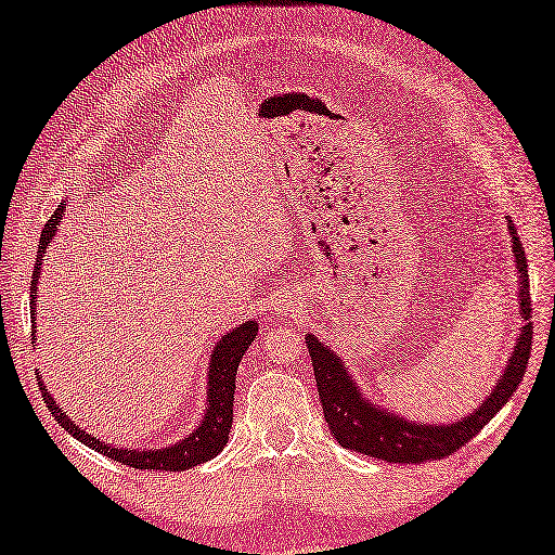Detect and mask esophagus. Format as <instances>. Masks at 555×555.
Instances as JSON below:
<instances>
[{
    "instance_id": "1",
    "label": "esophagus",
    "mask_w": 555,
    "mask_h": 555,
    "mask_svg": "<svg viewBox=\"0 0 555 555\" xmlns=\"http://www.w3.org/2000/svg\"><path fill=\"white\" fill-rule=\"evenodd\" d=\"M280 310H283V315H295V308L291 306V302H285V306L280 308Z\"/></svg>"
}]
</instances>
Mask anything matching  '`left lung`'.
<instances>
[{"instance_id":"left-lung-1","label":"left lung","mask_w":555,"mask_h":555,"mask_svg":"<svg viewBox=\"0 0 555 555\" xmlns=\"http://www.w3.org/2000/svg\"><path fill=\"white\" fill-rule=\"evenodd\" d=\"M507 227H511L513 260L515 272H518V315L522 318V328L515 338L511 356H507L503 376L498 378V384L492 386V391L475 412L450 424L409 422L399 412H391L378 401H371L351 371L346 369V361L331 346L321 344L313 333H308L306 344L310 361H313L318 397H321L323 416L328 422L331 435L336 437L338 444L384 462H412L414 465V462L442 460L465 447L507 404V399L522 382L530 359V344H533V325H530V310L533 308H530L528 293L526 249H522L511 219H507Z\"/></svg>"}]
</instances>
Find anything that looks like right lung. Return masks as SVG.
Returning a JSON list of instances; mask_svg holds the SVG:
<instances>
[{"mask_svg":"<svg viewBox=\"0 0 555 555\" xmlns=\"http://www.w3.org/2000/svg\"><path fill=\"white\" fill-rule=\"evenodd\" d=\"M65 207L60 204L55 209V215L50 217V222L44 224L42 237H40V247H37V262L33 270V302H29V310H33V318H37V283H40V272H42V257L48 253L50 242L55 240L57 234V224L63 219ZM257 336V321L240 323L237 328L227 331L222 338L215 344V351L209 356V366H207V409H204L199 424L196 429L189 431L184 439L173 442L169 447H162V450H133V447H116L103 442V439H95L93 435H88L86 429L78 427L70 416H67L52 393L48 391V386L42 384L40 371H37V382H40V391L44 401H48V409L55 414V420L60 427L78 439V442L93 447L95 452L105 454V457L120 462V465L128 467H139V469H166V473H181V469H189L194 465H202L211 457H217L222 452V447L230 439V429H232V406H234V376H237L240 361L242 356Z\"/></svg>","mask_w":555,"mask_h":555,"instance_id":"1","label":"right lung"}]
</instances>
